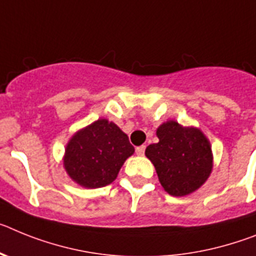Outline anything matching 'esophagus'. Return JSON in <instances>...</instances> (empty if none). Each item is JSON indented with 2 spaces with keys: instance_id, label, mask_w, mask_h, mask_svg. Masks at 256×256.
Here are the masks:
<instances>
[{
  "instance_id": "esophagus-1",
  "label": "esophagus",
  "mask_w": 256,
  "mask_h": 256,
  "mask_svg": "<svg viewBox=\"0 0 256 256\" xmlns=\"http://www.w3.org/2000/svg\"><path fill=\"white\" fill-rule=\"evenodd\" d=\"M135 152H136L138 156H144V152H146V146H138L136 150H135Z\"/></svg>"
}]
</instances>
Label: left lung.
Here are the masks:
<instances>
[{
  "label": "left lung",
  "instance_id": "obj_1",
  "mask_svg": "<svg viewBox=\"0 0 256 256\" xmlns=\"http://www.w3.org/2000/svg\"><path fill=\"white\" fill-rule=\"evenodd\" d=\"M158 143L146 146L160 183L171 196H186L205 183L212 168L208 140L198 128L168 121L157 128Z\"/></svg>",
  "mask_w": 256,
  "mask_h": 256
}]
</instances>
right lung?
I'll return each mask as SVG.
<instances>
[{
	"label": "right lung",
	"mask_w": 256,
	"mask_h": 256,
	"mask_svg": "<svg viewBox=\"0 0 256 256\" xmlns=\"http://www.w3.org/2000/svg\"><path fill=\"white\" fill-rule=\"evenodd\" d=\"M134 146L117 125L98 120L78 131L66 146L64 166L70 178L86 188L112 183Z\"/></svg>",
	"instance_id": "right-lung-1"
}]
</instances>
